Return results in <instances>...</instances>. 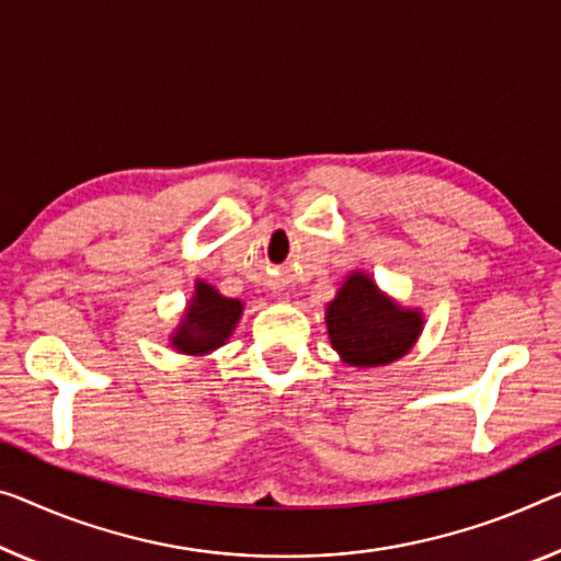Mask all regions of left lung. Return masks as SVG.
I'll return each mask as SVG.
<instances>
[{"label": "left lung", "instance_id": "obj_1", "mask_svg": "<svg viewBox=\"0 0 561 561\" xmlns=\"http://www.w3.org/2000/svg\"><path fill=\"white\" fill-rule=\"evenodd\" d=\"M325 329L343 364L376 368L393 364L416 346L424 313L401 306L366 271H351L325 306Z\"/></svg>", "mask_w": 561, "mask_h": 561}]
</instances>
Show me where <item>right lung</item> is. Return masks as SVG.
<instances>
[{"label": "right lung", "instance_id": "right-lung-1", "mask_svg": "<svg viewBox=\"0 0 561 561\" xmlns=\"http://www.w3.org/2000/svg\"><path fill=\"white\" fill-rule=\"evenodd\" d=\"M245 304L238 298H228L210 286L208 280L197 278L195 290L180 316V323L170 333V348L185 356H208V353L226 346L243 316Z\"/></svg>", "mask_w": 561, "mask_h": 561}]
</instances>
